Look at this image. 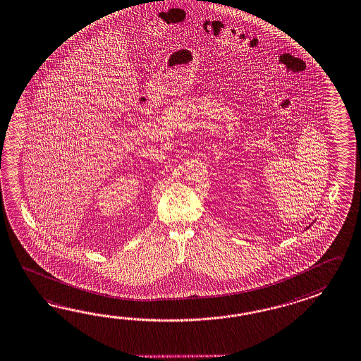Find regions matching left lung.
Here are the masks:
<instances>
[{
  "instance_id": "8db88e82",
  "label": "left lung",
  "mask_w": 361,
  "mask_h": 361,
  "mask_svg": "<svg viewBox=\"0 0 361 361\" xmlns=\"http://www.w3.org/2000/svg\"><path fill=\"white\" fill-rule=\"evenodd\" d=\"M311 225H312V224H311ZM311 225H310V226H311ZM310 226H307V229H308V228H310Z\"/></svg>"
}]
</instances>
